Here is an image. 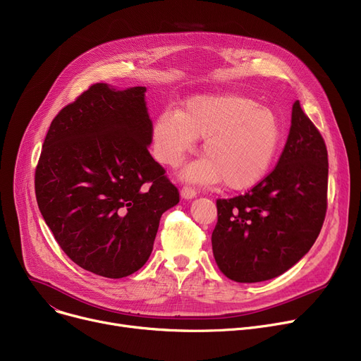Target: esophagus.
I'll list each match as a JSON object with an SVG mask.
<instances>
[{
    "instance_id": "esophagus-1",
    "label": "esophagus",
    "mask_w": 361,
    "mask_h": 361,
    "mask_svg": "<svg viewBox=\"0 0 361 361\" xmlns=\"http://www.w3.org/2000/svg\"><path fill=\"white\" fill-rule=\"evenodd\" d=\"M180 195H181V197H183L184 200H192V199L196 197L197 193L195 192V188H192V187H183Z\"/></svg>"
}]
</instances>
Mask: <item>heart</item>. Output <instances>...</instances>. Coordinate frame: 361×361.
<instances>
[{
	"instance_id": "obj_1",
	"label": "heart",
	"mask_w": 361,
	"mask_h": 361,
	"mask_svg": "<svg viewBox=\"0 0 361 361\" xmlns=\"http://www.w3.org/2000/svg\"><path fill=\"white\" fill-rule=\"evenodd\" d=\"M155 154L178 168L203 139L204 158L188 165L183 177L196 184H224L247 190L268 176L281 150L283 131L278 114L253 98L235 93L200 94L180 111L165 109L155 118Z\"/></svg>"
}]
</instances>
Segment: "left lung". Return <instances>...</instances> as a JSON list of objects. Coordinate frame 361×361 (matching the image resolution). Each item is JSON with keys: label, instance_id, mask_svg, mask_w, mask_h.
<instances>
[{"label": "left lung", "instance_id": "left-lung-1", "mask_svg": "<svg viewBox=\"0 0 361 361\" xmlns=\"http://www.w3.org/2000/svg\"><path fill=\"white\" fill-rule=\"evenodd\" d=\"M328 150L295 101L290 135L272 173L245 195L216 200L212 250L235 282L276 278L314 244L326 214Z\"/></svg>", "mask_w": 361, "mask_h": 361}]
</instances>
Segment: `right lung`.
I'll return each instance as SVG.
<instances>
[{"instance_id": "right-lung-1", "label": "right lung", "mask_w": 361, "mask_h": 361, "mask_svg": "<svg viewBox=\"0 0 361 361\" xmlns=\"http://www.w3.org/2000/svg\"><path fill=\"white\" fill-rule=\"evenodd\" d=\"M145 86L97 83L63 108L47 133L35 173L39 211L80 268L124 278L147 262L177 187L150 157Z\"/></svg>"}]
</instances>
